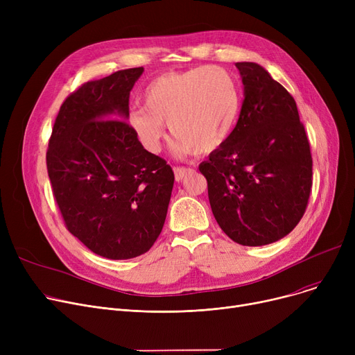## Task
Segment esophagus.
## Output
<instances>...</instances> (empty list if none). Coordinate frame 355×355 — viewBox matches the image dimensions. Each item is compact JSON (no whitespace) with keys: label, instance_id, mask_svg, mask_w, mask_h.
I'll return each mask as SVG.
<instances>
[{"label":"esophagus","instance_id":"34e87169","mask_svg":"<svg viewBox=\"0 0 355 355\" xmlns=\"http://www.w3.org/2000/svg\"><path fill=\"white\" fill-rule=\"evenodd\" d=\"M191 170L190 168H185V166H175L174 168V175H175V181H182L185 177H187V174L190 173Z\"/></svg>","mask_w":355,"mask_h":355}]
</instances>
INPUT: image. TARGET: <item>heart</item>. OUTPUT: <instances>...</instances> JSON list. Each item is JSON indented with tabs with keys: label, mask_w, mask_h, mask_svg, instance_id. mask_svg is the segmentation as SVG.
<instances>
[{
	"label": "heart",
	"mask_w": 355,
	"mask_h": 355,
	"mask_svg": "<svg viewBox=\"0 0 355 355\" xmlns=\"http://www.w3.org/2000/svg\"><path fill=\"white\" fill-rule=\"evenodd\" d=\"M144 107L129 112L128 123L149 153H159L165 123L178 154H209L225 142L239 110L230 74L217 66L165 73L144 92Z\"/></svg>",
	"instance_id": "b5f03b06"
}]
</instances>
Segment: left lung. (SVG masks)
Listing matches in <instances>:
<instances>
[{"label": "left lung", "instance_id": "left-lung-1", "mask_svg": "<svg viewBox=\"0 0 355 355\" xmlns=\"http://www.w3.org/2000/svg\"><path fill=\"white\" fill-rule=\"evenodd\" d=\"M245 87L239 121L200 164L221 230L243 246H265L301 221L312 187V157L291 93L268 70L236 63Z\"/></svg>", "mask_w": 355, "mask_h": 355}]
</instances>
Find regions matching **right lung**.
Here are the masks:
<instances>
[{"instance_id": "obj_1", "label": "right lung", "mask_w": 355, "mask_h": 355, "mask_svg": "<svg viewBox=\"0 0 355 355\" xmlns=\"http://www.w3.org/2000/svg\"><path fill=\"white\" fill-rule=\"evenodd\" d=\"M142 71L119 70L74 90L60 106L46 155L67 230L114 260L153 248L174 185L173 168L144 149L126 122Z\"/></svg>"}]
</instances>
